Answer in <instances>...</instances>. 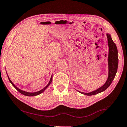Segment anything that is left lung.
Returning a JSON list of instances; mask_svg holds the SVG:
<instances>
[{
  "label": "left lung",
  "mask_w": 127,
  "mask_h": 127,
  "mask_svg": "<svg viewBox=\"0 0 127 127\" xmlns=\"http://www.w3.org/2000/svg\"><path fill=\"white\" fill-rule=\"evenodd\" d=\"M107 37L108 40V45L109 47V52H108V77L107 81L104 85L99 88V89L94 90L90 93H83L80 92L81 94L86 95H93L100 93L104 91L112 83L115 76L116 75V72L118 70V50L115 43L112 41L111 35L109 34H107Z\"/></svg>",
  "instance_id": "8db88e82"
}]
</instances>
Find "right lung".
I'll return each instance as SVG.
<instances>
[{"label":"right lung","instance_id":"right-lung-1","mask_svg":"<svg viewBox=\"0 0 127 127\" xmlns=\"http://www.w3.org/2000/svg\"><path fill=\"white\" fill-rule=\"evenodd\" d=\"M8 79H9V82H11V84L14 87H15V88L16 89L18 92H19L20 93H21L22 94H23V95H26V96H35V95H39V94H41L42 93H43L44 91H45V89H46V88H47L48 86H49L50 85V84L51 83V82H52V80H53V76H51V78H50V81H49V84H47V85H46L45 88H43V89H42V90H40V91H38V92H34V93H29V92H25V91H23V90H20V89H19V88H18L17 86H16L15 85H14V84L11 81V80L9 79V77H8Z\"/></svg>","mask_w":127,"mask_h":127}]
</instances>
